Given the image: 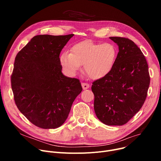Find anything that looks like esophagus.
I'll return each mask as SVG.
<instances>
[{"label": "esophagus", "instance_id": "34e87169", "mask_svg": "<svg viewBox=\"0 0 161 161\" xmlns=\"http://www.w3.org/2000/svg\"><path fill=\"white\" fill-rule=\"evenodd\" d=\"M81 86H82V87L83 89H87L89 87V85L87 83H82Z\"/></svg>", "mask_w": 161, "mask_h": 161}]
</instances>
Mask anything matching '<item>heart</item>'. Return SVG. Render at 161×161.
Instances as JSON below:
<instances>
[{"label":"heart","instance_id":"1","mask_svg":"<svg viewBox=\"0 0 161 161\" xmlns=\"http://www.w3.org/2000/svg\"><path fill=\"white\" fill-rule=\"evenodd\" d=\"M116 57L117 49L114 44L86 40L74 45L71 53L63 52L60 56V62L64 69L72 75L84 65V70L89 78L99 80L111 71Z\"/></svg>","mask_w":161,"mask_h":161}]
</instances>
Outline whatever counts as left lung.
<instances>
[{"label": "left lung", "instance_id": "obj_1", "mask_svg": "<svg viewBox=\"0 0 161 161\" xmlns=\"http://www.w3.org/2000/svg\"><path fill=\"white\" fill-rule=\"evenodd\" d=\"M119 46L111 71L92 82L94 109L107 125H123L136 114L146 99L150 83L148 64L140 49L131 40L109 37Z\"/></svg>", "mask_w": 161, "mask_h": 161}]
</instances>
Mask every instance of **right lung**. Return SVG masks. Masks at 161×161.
<instances>
[{"instance_id":"right-lung-1","label":"right lung","mask_w":161,"mask_h":161,"mask_svg":"<svg viewBox=\"0 0 161 161\" xmlns=\"http://www.w3.org/2000/svg\"><path fill=\"white\" fill-rule=\"evenodd\" d=\"M73 36H35L15 57L11 75L15 103L39 128L61 126L82 91L78 79L68 78L61 72L59 55Z\"/></svg>"}]
</instances>
